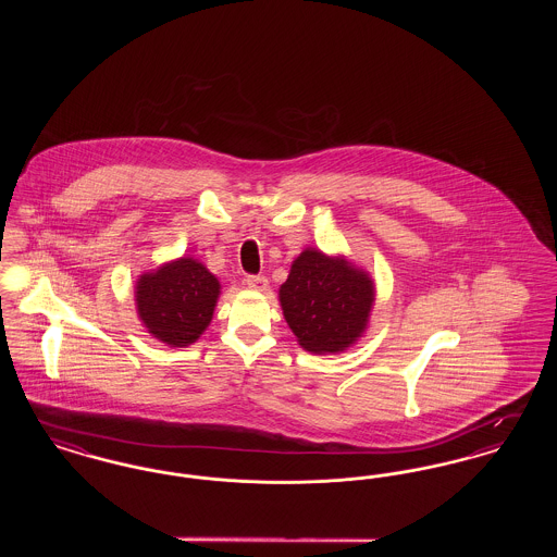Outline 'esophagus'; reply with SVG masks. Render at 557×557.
<instances>
[{
  "label": "esophagus",
  "instance_id": "34e87169",
  "mask_svg": "<svg viewBox=\"0 0 557 557\" xmlns=\"http://www.w3.org/2000/svg\"><path fill=\"white\" fill-rule=\"evenodd\" d=\"M246 286H248V288H252V290L263 292L267 290L269 282H267V277H263V275H248Z\"/></svg>",
  "mask_w": 557,
  "mask_h": 557
}]
</instances>
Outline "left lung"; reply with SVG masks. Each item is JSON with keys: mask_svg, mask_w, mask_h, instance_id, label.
I'll return each instance as SVG.
<instances>
[{"mask_svg": "<svg viewBox=\"0 0 557 557\" xmlns=\"http://www.w3.org/2000/svg\"><path fill=\"white\" fill-rule=\"evenodd\" d=\"M375 302L370 271L345 255L305 248L280 286L282 313L298 345L313 355H338L366 334Z\"/></svg>", "mask_w": 557, "mask_h": 557, "instance_id": "1", "label": "left lung"}]
</instances>
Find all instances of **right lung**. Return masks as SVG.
<instances>
[{
    "label": "right lung",
    "instance_id": "right-lung-1",
    "mask_svg": "<svg viewBox=\"0 0 557 557\" xmlns=\"http://www.w3.org/2000/svg\"><path fill=\"white\" fill-rule=\"evenodd\" d=\"M133 294L146 332L159 343L184 348L194 345L211 325L221 282L198 259L180 257L144 271Z\"/></svg>",
    "mask_w": 557,
    "mask_h": 557
}]
</instances>
